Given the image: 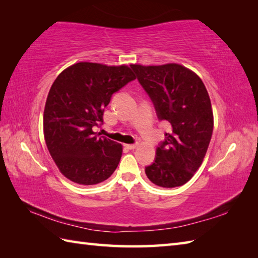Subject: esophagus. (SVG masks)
I'll use <instances>...</instances> for the list:
<instances>
[{
  "instance_id": "obj_1",
  "label": "esophagus",
  "mask_w": 258,
  "mask_h": 258,
  "mask_svg": "<svg viewBox=\"0 0 258 258\" xmlns=\"http://www.w3.org/2000/svg\"><path fill=\"white\" fill-rule=\"evenodd\" d=\"M138 146H139L138 143H135V144H126V147H127V149H130V150H134Z\"/></svg>"
}]
</instances>
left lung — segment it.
<instances>
[{
  "mask_svg": "<svg viewBox=\"0 0 258 258\" xmlns=\"http://www.w3.org/2000/svg\"><path fill=\"white\" fill-rule=\"evenodd\" d=\"M131 68L154 103L158 118L172 125L154 163L145 168L146 176L161 187L182 186L202 165L212 138L214 116L206 87L199 75L180 64Z\"/></svg>",
  "mask_w": 258,
  "mask_h": 258,
  "instance_id": "left-lung-1",
  "label": "left lung"
}]
</instances>
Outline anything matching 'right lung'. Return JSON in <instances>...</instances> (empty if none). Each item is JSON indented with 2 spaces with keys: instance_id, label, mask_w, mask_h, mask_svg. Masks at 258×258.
<instances>
[{
  "instance_id": "1",
  "label": "right lung",
  "mask_w": 258,
  "mask_h": 258,
  "mask_svg": "<svg viewBox=\"0 0 258 258\" xmlns=\"http://www.w3.org/2000/svg\"><path fill=\"white\" fill-rule=\"evenodd\" d=\"M136 79L127 65L80 62L52 84L46 98L43 131L47 150L65 177L80 185H95L116 169L123 146L93 132L103 122L112 95Z\"/></svg>"
}]
</instances>
